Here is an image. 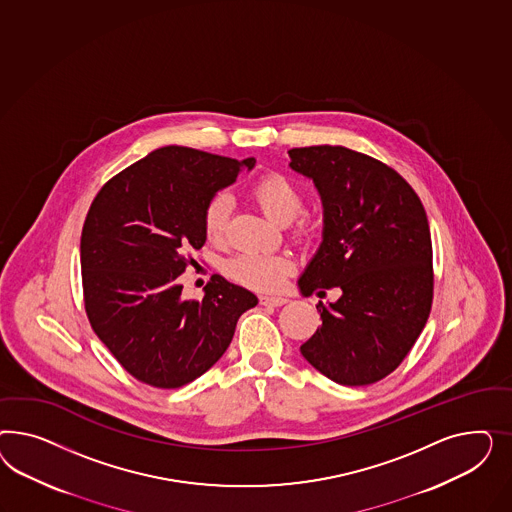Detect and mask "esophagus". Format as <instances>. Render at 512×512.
Masks as SVG:
<instances>
[{
  "mask_svg": "<svg viewBox=\"0 0 512 512\" xmlns=\"http://www.w3.org/2000/svg\"><path fill=\"white\" fill-rule=\"evenodd\" d=\"M259 302H261V306H270V308H278V306H283V304H287V298H283V296H261V298H259Z\"/></svg>",
  "mask_w": 512,
  "mask_h": 512,
  "instance_id": "esophagus-1",
  "label": "esophagus"
}]
</instances>
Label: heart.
I'll use <instances>...</instances> for the list:
<instances>
[{
	"mask_svg": "<svg viewBox=\"0 0 512 512\" xmlns=\"http://www.w3.org/2000/svg\"><path fill=\"white\" fill-rule=\"evenodd\" d=\"M251 197L272 221H276L278 225H289L296 240L306 242L315 233V225L310 217L300 214L306 202L304 191L289 176L279 172L264 174L251 187ZM231 212L233 201L225 191L212 195L204 204L202 229L210 242L221 244L225 240ZM293 270L295 263L289 255L272 253H240L223 266L227 278L263 293L278 291Z\"/></svg>",
	"mask_w": 512,
	"mask_h": 512,
	"instance_id": "obj_1",
	"label": "heart"
}]
</instances>
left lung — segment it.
Wrapping results in <instances>:
<instances>
[{
    "label": "left lung",
    "mask_w": 512,
    "mask_h": 512,
    "mask_svg": "<svg viewBox=\"0 0 512 512\" xmlns=\"http://www.w3.org/2000/svg\"><path fill=\"white\" fill-rule=\"evenodd\" d=\"M291 169L313 180L323 242L298 287L302 295L340 289L323 325L300 353L345 387L394 372L428 321L434 298L432 236L415 189L385 163L345 146L293 148Z\"/></svg>",
    "instance_id": "1"
}]
</instances>
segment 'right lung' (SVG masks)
Wrapping results in <instances>:
<instances>
[{
	"label": "right lung",
	"mask_w": 512,
	"mask_h": 512,
	"mask_svg": "<svg viewBox=\"0 0 512 512\" xmlns=\"http://www.w3.org/2000/svg\"><path fill=\"white\" fill-rule=\"evenodd\" d=\"M244 161L165 146L112 176L95 195L80 238L84 308L93 332L140 383L178 388L208 372L257 306L248 289L212 276L202 300L178 278L206 242L204 204Z\"/></svg>",
	"instance_id": "add662e5"
}]
</instances>
